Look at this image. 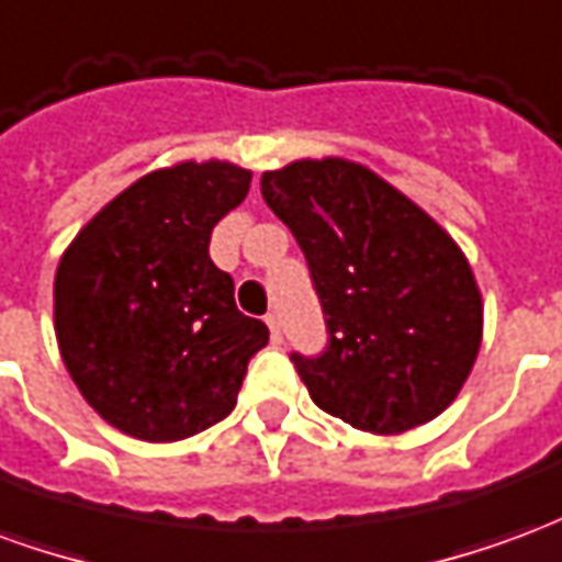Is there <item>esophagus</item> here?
Masks as SVG:
<instances>
[{
  "label": "esophagus",
  "mask_w": 562,
  "mask_h": 562,
  "mask_svg": "<svg viewBox=\"0 0 562 562\" xmlns=\"http://www.w3.org/2000/svg\"><path fill=\"white\" fill-rule=\"evenodd\" d=\"M265 322H268V328H270V340H273V342H282L280 322H277V316L270 313V316H265Z\"/></svg>",
  "instance_id": "esophagus-1"
}]
</instances>
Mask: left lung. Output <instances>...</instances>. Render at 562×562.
I'll return each instance as SVG.
<instances>
[{
  "instance_id": "left-lung-1",
  "label": "left lung",
  "mask_w": 562,
  "mask_h": 562,
  "mask_svg": "<svg viewBox=\"0 0 562 562\" xmlns=\"http://www.w3.org/2000/svg\"><path fill=\"white\" fill-rule=\"evenodd\" d=\"M316 282L330 346L292 355L318 409L394 436L446 413L482 349L484 304L458 240L361 161L294 159L261 173Z\"/></svg>"
}]
</instances>
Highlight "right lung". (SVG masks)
I'll use <instances>...</instances> for the list:
<instances>
[{"instance_id": "1", "label": "right lung", "mask_w": 562, "mask_h": 562, "mask_svg": "<svg viewBox=\"0 0 562 562\" xmlns=\"http://www.w3.org/2000/svg\"><path fill=\"white\" fill-rule=\"evenodd\" d=\"M225 159L144 173L92 216L56 265L54 330L68 376L104 422L177 442L222 422L268 328L234 306L210 234L249 192Z\"/></svg>"}]
</instances>
